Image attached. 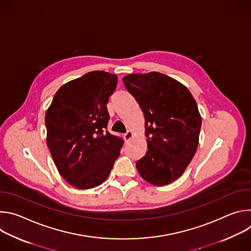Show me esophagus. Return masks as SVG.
<instances>
[{"label": "esophagus", "instance_id": "34e87169", "mask_svg": "<svg viewBox=\"0 0 251 251\" xmlns=\"http://www.w3.org/2000/svg\"><path fill=\"white\" fill-rule=\"evenodd\" d=\"M132 136H133V133H132L131 131H127V132L123 135V137H124V140H125V141L130 140V139L132 138Z\"/></svg>", "mask_w": 251, "mask_h": 251}]
</instances>
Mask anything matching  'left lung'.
I'll use <instances>...</instances> for the list:
<instances>
[{
  "mask_svg": "<svg viewBox=\"0 0 251 251\" xmlns=\"http://www.w3.org/2000/svg\"><path fill=\"white\" fill-rule=\"evenodd\" d=\"M145 117L147 153L136 162L140 176L155 186L180 177L196 154L201 126L189 89L160 73L129 75L122 79Z\"/></svg>",
  "mask_w": 251,
  "mask_h": 251,
  "instance_id": "left-lung-1",
  "label": "left lung"
}]
</instances>
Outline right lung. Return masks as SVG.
Returning a JSON list of instances; mask_svg holds the SVG:
<instances>
[{"label":"right lung","instance_id":"right-lung-1","mask_svg":"<svg viewBox=\"0 0 251 251\" xmlns=\"http://www.w3.org/2000/svg\"><path fill=\"white\" fill-rule=\"evenodd\" d=\"M117 75L91 71L62 85L46 113L47 143L64 180L80 190L101 185L120 155L123 139L107 131L106 104Z\"/></svg>","mask_w":251,"mask_h":251}]
</instances>
